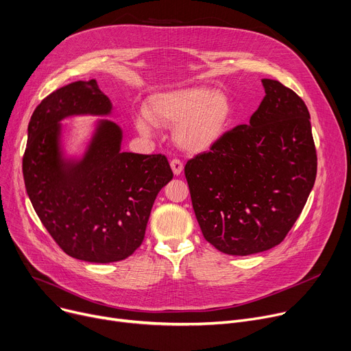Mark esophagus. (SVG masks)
I'll list each match as a JSON object with an SVG mask.
<instances>
[{
  "label": "esophagus",
  "instance_id": "1",
  "mask_svg": "<svg viewBox=\"0 0 351 351\" xmlns=\"http://www.w3.org/2000/svg\"><path fill=\"white\" fill-rule=\"evenodd\" d=\"M170 166H171V170H173L174 176H180L182 169H184V165L181 163V160H178V158H171Z\"/></svg>",
  "mask_w": 351,
  "mask_h": 351
}]
</instances>
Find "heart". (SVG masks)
Listing matches in <instances>:
<instances>
[{"instance_id":"heart-1","label":"heart","mask_w":351,"mask_h":351,"mask_svg":"<svg viewBox=\"0 0 351 351\" xmlns=\"http://www.w3.org/2000/svg\"><path fill=\"white\" fill-rule=\"evenodd\" d=\"M230 115L232 105L223 93L191 86L153 95L146 105V114L136 119V128L143 134H149L153 123L176 125V143L188 153L199 154L219 142Z\"/></svg>"}]
</instances>
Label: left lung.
<instances>
[{"instance_id":"1","label":"left lung","mask_w":351,"mask_h":351,"mask_svg":"<svg viewBox=\"0 0 351 351\" xmlns=\"http://www.w3.org/2000/svg\"><path fill=\"white\" fill-rule=\"evenodd\" d=\"M265 95L249 125L222 134L184 173L206 241L230 256L276 247L306 204L317 157L309 111L277 80H261Z\"/></svg>"}]
</instances>
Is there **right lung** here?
<instances>
[{"label":"right lung","mask_w":351,"mask_h":351,"mask_svg":"<svg viewBox=\"0 0 351 351\" xmlns=\"http://www.w3.org/2000/svg\"><path fill=\"white\" fill-rule=\"evenodd\" d=\"M111 111L95 80L53 91L31 117L22 158L26 193L53 240L70 257L102 264L142 245L154 199L173 178L165 154L121 152L122 130L106 119L83 158H63L62 119Z\"/></svg>","instance_id":"obj_1"}]
</instances>
